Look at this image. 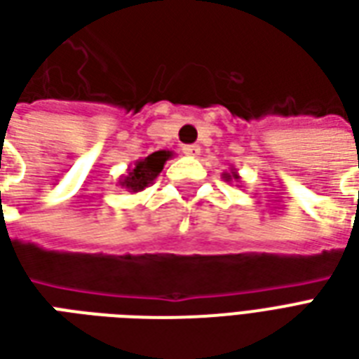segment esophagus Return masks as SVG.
<instances>
[{
  "label": "esophagus",
  "mask_w": 359,
  "mask_h": 359,
  "mask_svg": "<svg viewBox=\"0 0 359 359\" xmlns=\"http://www.w3.org/2000/svg\"><path fill=\"white\" fill-rule=\"evenodd\" d=\"M182 154L188 157H198L200 156V146L198 144H190V146H184L182 148Z\"/></svg>",
  "instance_id": "34e87169"
}]
</instances>
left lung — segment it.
Segmentation results:
<instances>
[{
    "label": "left lung",
    "instance_id": "left-lung-1",
    "mask_svg": "<svg viewBox=\"0 0 359 359\" xmlns=\"http://www.w3.org/2000/svg\"><path fill=\"white\" fill-rule=\"evenodd\" d=\"M223 179H225L226 182H231V180H238L241 177H238L236 169H231V172H225V175H223Z\"/></svg>",
    "mask_w": 359,
    "mask_h": 359
}]
</instances>
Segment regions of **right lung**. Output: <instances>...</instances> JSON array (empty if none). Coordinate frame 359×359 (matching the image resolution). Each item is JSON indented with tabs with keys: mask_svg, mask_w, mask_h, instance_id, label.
Listing matches in <instances>:
<instances>
[{
	"mask_svg": "<svg viewBox=\"0 0 359 359\" xmlns=\"http://www.w3.org/2000/svg\"><path fill=\"white\" fill-rule=\"evenodd\" d=\"M171 157L172 151L159 149V151H154L148 157H144V159H138L136 163L126 169V175L118 179V187L126 188V192H133V194L146 190L149 184H154L157 175L163 171L165 161Z\"/></svg>",
	"mask_w": 359,
	"mask_h": 359,
	"instance_id": "obj_1",
	"label": "right lung"
}]
</instances>
